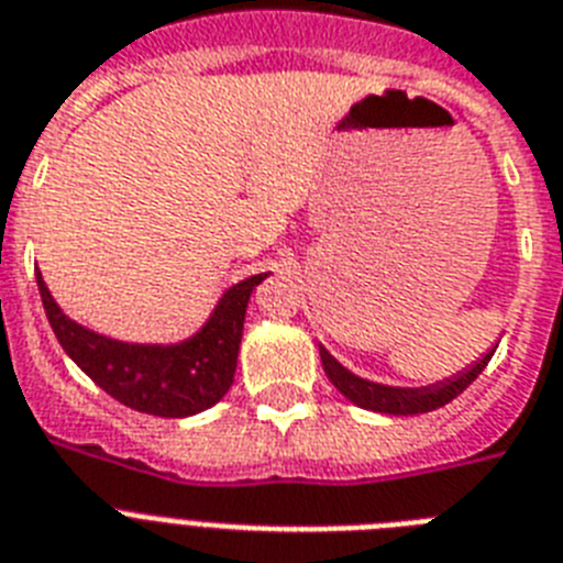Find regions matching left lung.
<instances>
[{
  "instance_id": "left-lung-1",
  "label": "left lung",
  "mask_w": 563,
  "mask_h": 563,
  "mask_svg": "<svg viewBox=\"0 0 563 563\" xmlns=\"http://www.w3.org/2000/svg\"><path fill=\"white\" fill-rule=\"evenodd\" d=\"M495 349H498V343H495L484 357H478V361L472 363V366H466L464 372H457V375L429 386H386L375 384V380H366V377L349 372L338 357L329 354L325 346H320V361H323L325 377L332 380L334 389H338L343 398L352 400L354 406L380 415H423L432 412V409H441V406H446L450 400H455L457 395L486 369V363L493 361Z\"/></svg>"
}]
</instances>
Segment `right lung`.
<instances>
[{
	"instance_id": "right-lung-1",
	"label": "right lung",
	"mask_w": 563,
	"mask_h": 563,
	"mask_svg": "<svg viewBox=\"0 0 563 563\" xmlns=\"http://www.w3.org/2000/svg\"><path fill=\"white\" fill-rule=\"evenodd\" d=\"M266 277L268 272L254 274L225 289L209 320L179 343H125L106 338L59 309L42 272H36V286L59 346L99 389L136 412L188 418L211 409L234 384L249 297Z\"/></svg>"
}]
</instances>
